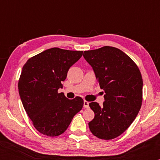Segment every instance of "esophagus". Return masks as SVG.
Listing matches in <instances>:
<instances>
[{
    "mask_svg": "<svg viewBox=\"0 0 160 160\" xmlns=\"http://www.w3.org/2000/svg\"><path fill=\"white\" fill-rule=\"evenodd\" d=\"M83 107L85 108H89V102H86V101H84L83 102Z\"/></svg>",
    "mask_w": 160,
    "mask_h": 160,
    "instance_id": "esophagus-1",
    "label": "esophagus"
}]
</instances>
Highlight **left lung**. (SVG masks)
Listing matches in <instances>:
<instances>
[{
    "instance_id": "8db88e82",
    "label": "left lung",
    "mask_w": 160,
    "mask_h": 160,
    "mask_svg": "<svg viewBox=\"0 0 160 160\" xmlns=\"http://www.w3.org/2000/svg\"><path fill=\"white\" fill-rule=\"evenodd\" d=\"M83 57L94 71L104 91L103 105L93 102L95 117L89 122L91 132L100 139L120 136L132 123L142 104L143 80L138 67L120 49L113 47L84 51Z\"/></svg>"
}]
</instances>
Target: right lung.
<instances>
[{"instance_id": "obj_1", "label": "right lung", "mask_w": 160, "mask_h": 160, "mask_svg": "<svg viewBox=\"0 0 160 160\" xmlns=\"http://www.w3.org/2000/svg\"><path fill=\"white\" fill-rule=\"evenodd\" d=\"M82 55V51L54 47L32 57L24 65L19 93L28 116L40 133L49 137L62 135L82 108L81 97L70 100L58 92L69 68Z\"/></svg>"}]
</instances>
